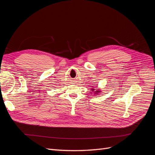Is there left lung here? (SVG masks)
I'll return each instance as SVG.
<instances>
[{"mask_svg":"<svg viewBox=\"0 0 155 155\" xmlns=\"http://www.w3.org/2000/svg\"><path fill=\"white\" fill-rule=\"evenodd\" d=\"M94 88H91V91H92V92H94ZM100 92H101V91L100 90H99V89H97V91H95V92H94V94H99Z\"/></svg>","mask_w":155,"mask_h":155,"instance_id":"8db88e82","label":"left lung"}]
</instances>
